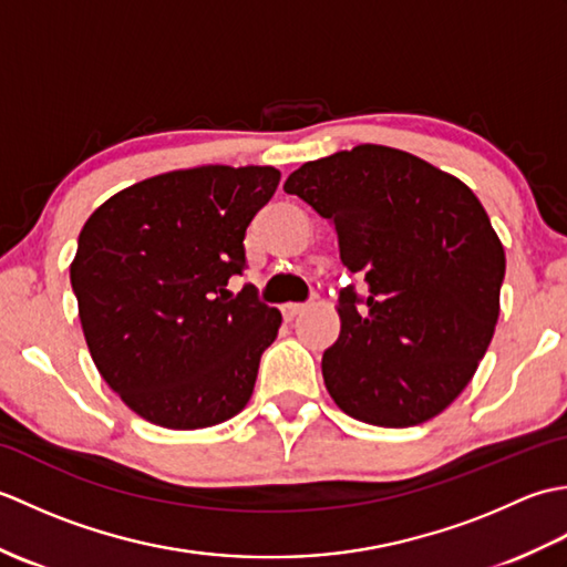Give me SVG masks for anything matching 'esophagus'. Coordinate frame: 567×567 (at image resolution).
I'll return each mask as SVG.
<instances>
[{"mask_svg": "<svg viewBox=\"0 0 567 567\" xmlns=\"http://www.w3.org/2000/svg\"><path fill=\"white\" fill-rule=\"evenodd\" d=\"M305 311V305H282V317L287 321H292L297 315H302Z\"/></svg>", "mask_w": 567, "mask_h": 567, "instance_id": "34e87169", "label": "esophagus"}]
</instances>
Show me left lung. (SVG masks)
I'll return each instance as SVG.
<instances>
[{"instance_id":"obj_1","label":"left lung","mask_w":567,"mask_h":567,"mask_svg":"<svg viewBox=\"0 0 567 567\" xmlns=\"http://www.w3.org/2000/svg\"><path fill=\"white\" fill-rule=\"evenodd\" d=\"M285 192L331 221L343 265L368 285L336 307L341 333L321 358L331 400L384 429L439 416L499 319L507 260L483 204L457 177L372 143L305 163Z\"/></svg>"}]
</instances>
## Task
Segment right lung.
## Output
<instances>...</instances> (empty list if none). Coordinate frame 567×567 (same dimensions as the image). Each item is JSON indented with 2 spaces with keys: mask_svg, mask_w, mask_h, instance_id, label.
<instances>
[{
  "mask_svg": "<svg viewBox=\"0 0 567 567\" xmlns=\"http://www.w3.org/2000/svg\"><path fill=\"white\" fill-rule=\"evenodd\" d=\"M270 165H199L131 185L84 221L70 262L84 341L104 382L155 426L236 416L282 315L238 295L244 236L270 202Z\"/></svg>",
  "mask_w": 567,
  "mask_h": 567,
  "instance_id": "obj_1",
  "label": "right lung"
}]
</instances>
